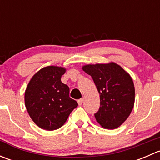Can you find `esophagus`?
Here are the masks:
<instances>
[{
	"instance_id": "34e87169",
	"label": "esophagus",
	"mask_w": 160,
	"mask_h": 160,
	"mask_svg": "<svg viewBox=\"0 0 160 160\" xmlns=\"http://www.w3.org/2000/svg\"><path fill=\"white\" fill-rule=\"evenodd\" d=\"M77 102H78L79 105H81V104H83V98H80V99H79L78 101H77Z\"/></svg>"
}]
</instances>
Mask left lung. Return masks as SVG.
<instances>
[{"label":"left lung","instance_id":"8db88e82","mask_svg":"<svg viewBox=\"0 0 160 160\" xmlns=\"http://www.w3.org/2000/svg\"><path fill=\"white\" fill-rule=\"evenodd\" d=\"M83 70L91 76L100 94L97 122L104 128L114 129L130 115L135 103V87L129 74L114 62L85 65Z\"/></svg>","mask_w":160,"mask_h":160}]
</instances>
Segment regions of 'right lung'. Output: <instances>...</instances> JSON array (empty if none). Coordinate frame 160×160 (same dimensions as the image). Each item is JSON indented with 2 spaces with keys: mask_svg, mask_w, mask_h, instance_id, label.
Here are the masks:
<instances>
[{
  "mask_svg": "<svg viewBox=\"0 0 160 160\" xmlns=\"http://www.w3.org/2000/svg\"><path fill=\"white\" fill-rule=\"evenodd\" d=\"M66 69L44 67L32 77L25 93V107L39 128L52 131L62 127L78 106L70 98V88L61 81Z\"/></svg>",
  "mask_w": 160,
  "mask_h": 160,
  "instance_id": "add662e5",
  "label": "right lung"
}]
</instances>
